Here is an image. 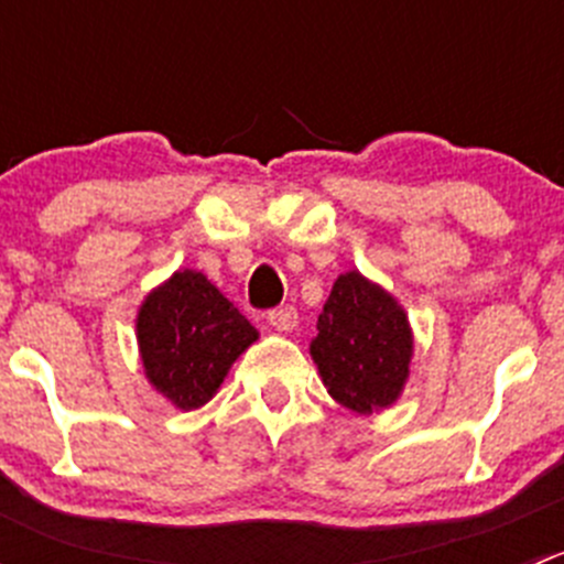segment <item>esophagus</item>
Wrapping results in <instances>:
<instances>
[{
	"instance_id": "obj_1",
	"label": "esophagus",
	"mask_w": 564,
	"mask_h": 564,
	"mask_svg": "<svg viewBox=\"0 0 564 564\" xmlns=\"http://www.w3.org/2000/svg\"><path fill=\"white\" fill-rule=\"evenodd\" d=\"M267 322H270V327L278 329V333H292V329L297 327V311H294L292 305H286V308H275L267 314Z\"/></svg>"
}]
</instances>
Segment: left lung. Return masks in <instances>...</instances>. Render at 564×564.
<instances>
[{"label": "left lung", "instance_id": "8db88e82", "mask_svg": "<svg viewBox=\"0 0 564 564\" xmlns=\"http://www.w3.org/2000/svg\"><path fill=\"white\" fill-rule=\"evenodd\" d=\"M311 340L329 395L355 414H379L401 398L412 373L414 333L406 311L362 272H340Z\"/></svg>", "mask_w": 564, "mask_h": 564}]
</instances>
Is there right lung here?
Masks as SVG:
<instances>
[{
    "label": "right lung",
    "instance_id": "right-lung-1",
    "mask_svg": "<svg viewBox=\"0 0 564 564\" xmlns=\"http://www.w3.org/2000/svg\"><path fill=\"white\" fill-rule=\"evenodd\" d=\"M135 340L152 390L180 412H193L213 401L259 329L204 272L176 270L141 300Z\"/></svg>",
    "mask_w": 564,
    "mask_h": 564
}]
</instances>
